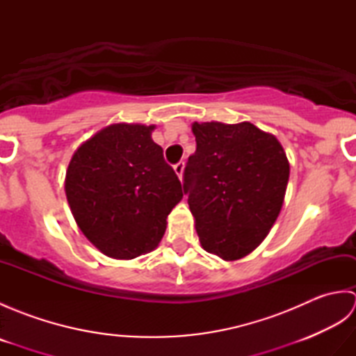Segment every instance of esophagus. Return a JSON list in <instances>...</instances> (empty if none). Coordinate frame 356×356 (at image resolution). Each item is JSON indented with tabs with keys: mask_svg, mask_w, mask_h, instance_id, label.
<instances>
[{
	"mask_svg": "<svg viewBox=\"0 0 356 356\" xmlns=\"http://www.w3.org/2000/svg\"><path fill=\"white\" fill-rule=\"evenodd\" d=\"M184 168H185V162H177L174 165V171L179 176V179H182V174H184Z\"/></svg>",
	"mask_w": 356,
	"mask_h": 356,
	"instance_id": "esophagus-1",
	"label": "esophagus"
}]
</instances>
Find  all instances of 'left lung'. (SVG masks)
Returning <instances> with one entry per match:
<instances>
[{
	"label": "left lung",
	"instance_id": "1",
	"mask_svg": "<svg viewBox=\"0 0 356 356\" xmlns=\"http://www.w3.org/2000/svg\"><path fill=\"white\" fill-rule=\"evenodd\" d=\"M195 153L184 193L207 252L237 260L252 252L282 209L289 162L275 136L251 122L193 124Z\"/></svg>",
	"mask_w": 356,
	"mask_h": 356
}]
</instances>
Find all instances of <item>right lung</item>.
Here are the masks:
<instances>
[{
	"instance_id": "right-lung-1",
	"label": "right lung",
	"mask_w": 356,
	"mask_h": 356,
	"mask_svg": "<svg viewBox=\"0 0 356 356\" xmlns=\"http://www.w3.org/2000/svg\"><path fill=\"white\" fill-rule=\"evenodd\" d=\"M154 125L115 124L76 149L65 194L84 236L115 259H136L159 245L182 184L151 139Z\"/></svg>"
}]
</instances>
